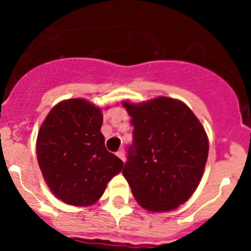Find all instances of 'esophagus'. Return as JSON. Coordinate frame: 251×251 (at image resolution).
<instances>
[{
  "instance_id": "esophagus-1",
  "label": "esophagus",
  "mask_w": 251,
  "mask_h": 251,
  "mask_svg": "<svg viewBox=\"0 0 251 251\" xmlns=\"http://www.w3.org/2000/svg\"><path fill=\"white\" fill-rule=\"evenodd\" d=\"M117 156L119 157V158L122 159V161H126V154H124V150H119L118 152H117Z\"/></svg>"
}]
</instances>
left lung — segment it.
Instances as JSON below:
<instances>
[{"instance_id": "1", "label": "left lung", "mask_w": 251, "mask_h": 251, "mask_svg": "<svg viewBox=\"0 0 251 251\" xmlns=\"http://www.w3.org/2000/svg\"><path fill=\"white\" fill-rule=\"evenodd\" d=\"M123 106L134 127L123 176L142 207L171 211L200 183L207 134L192 110L176 99L158 97L141 104L123 101Z\"/></svg>"}]
</instances>
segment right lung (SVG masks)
<instances>
[{
	"label": "right lung",
	"mask_w": 251,
	"mask_h": 251,
	"mask_svg": "<svg viewBox=\"0 0 251 251\" xmlns=\"http://www.w3.org/2000/svg\"><path fill=\"white\" fill-rule=\"evenodd\" d=\"M100 108L85 99L60 101L37 134V162L51 192L68 205L89 206L103 195L123 162L108 152Z\"/></svg>",
	"instance_id": "add662e5"
}]
</instances>
